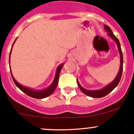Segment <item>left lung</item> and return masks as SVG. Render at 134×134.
<instances>
[{"label":"left lung","mask_w":134,"mask_h":134,"mask_svg":"<svg viewBox=\"0 0 134 134\" xmlns=\"http://www.w3.org/2000/svg\"><path fill=\"white\" fill-rule=\"evenodd\" d=\"M104 26V29L106 30V31H107L108 35L111 38L113 39V40L116 42V44H117V47H118L119 52L120 59H121V65H120L119 71L116 78L113 80V81L111 82V83H110L108 85V86H106L105 87L101 89V90H86V89L83 88V87L81 86V85L80 84L79 82H78V79H77V83H78V87H79V88L80 89L81 91L84 93L85 94H86V95L87 96H90V97H93V98H101V97H104V96L107 95V94H109L111 91H113V90L117 87V86L119 84V83L120 80H121V76H122V69H123V57H122V51H121V44H120L119 41L118 39L117 38V37H115V36L113 34L111 30V28H109L108 26L105 25Z\"/></svg>","instance_id":"8db88e82"}]
</instances>
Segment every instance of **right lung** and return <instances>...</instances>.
I'll use <instances>...</instances> for the list:
<instances>
[{
  "label": "right lung",
  "mask_w": 134,
  "mask_h": 134,
  "mask_svg": "<svg viewBox=\"0 0 134 134\" xmlns=\"http://www.w3.org/2000/svg\"><path fill=\"white\" fill-rule=\"evenodd\" d=\"M16 40H17V39H16ZM15 42V41H14V43ZM14 43H13V44H12V48H11L10 52H9V60H10V54L11 53H12V49ZM63 65H64V63H62V64H61L60 65H59L58 67H57L56 76H55L53 82H52V83H51V86H50L48 87H47V89H45V90H34L30 88H28V87H24L23 86L21 85L19 83H18V82L15 80L14 77H13V75H12L11 71H10V72H11V75H12V79H13L15 84L16 85V86H17L19 90H21L23 92H24L25 94H26L27 95L30 96V97H33V98H38V99H40V98H45V97H48V96L51 95V94L55 91V90H56V87H57L58 86V83L59 74H60V71L61 70H62V67H63Z\"/></svg>",
  "instance_id": "add662e5"
}]
</instances>
